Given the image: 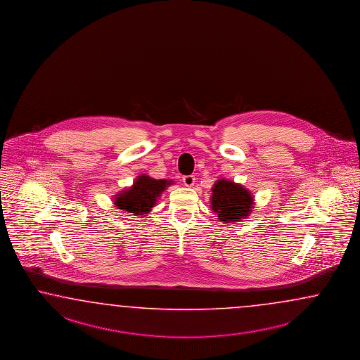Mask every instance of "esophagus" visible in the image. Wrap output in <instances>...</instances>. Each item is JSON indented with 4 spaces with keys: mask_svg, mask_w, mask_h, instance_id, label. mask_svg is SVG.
<instances>
[{
    "mask_svg": "<svg viewBox=\"0 0 360 360\" xmlns=\"http://www.w3.org/2000/svg\"><path fill=\"white\" fill-rule=\"evenodd\" d=\"M182 181H184V184L186 187H193V184H195V176H184V178H182Z\"/></svg>",
    "mask_w": 360,
    "mask_h": 360,
    "instance_id": "obj_1",
    "label": "esophagus"
}]
</instances>
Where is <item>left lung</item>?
Returning <instances> with one entry per match:
<instances>
[{
  "mask_svg": "<svg viewBox=\"0 0 360 360\" xmlns=\"http://www.w3.org/2000/svg\"><path fill=\"white\" fill-rule=\"evenodd\" d=\"M211 204L221 222L234 224L250 216L254 196L242 184L222 178L212 187Z\"/></svg>",
  "mask_w": 360,
  "mask_h": 360,
  "instance_id": "1",
  "label": "left lung"
}]
</instances>
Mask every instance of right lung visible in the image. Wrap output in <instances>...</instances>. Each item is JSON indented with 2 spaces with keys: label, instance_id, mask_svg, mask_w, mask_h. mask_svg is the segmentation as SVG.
Wrapping results in <instances>:
<instances>
[{
  "label": "right lung",
  "instance_id": "obj_1",
  "mask_svg": "<svg viewBox=\"0 0 360 360\" xmlns=\"http://www.w3.org/2000/svg\"><path fill=\"white\" fill-rule=\"evenodd\" d=\"M173 181L155 179L149 176H139L130 188L117 193L115 198V207L118 210L131 214H147L158 202L160 195Z\"/></svg>",
  "mask_w": 360,
  "mask_h": 360
}]
</instances>
